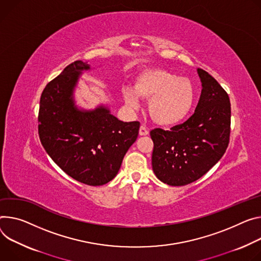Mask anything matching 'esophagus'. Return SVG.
<instances>
[{
	"mask_svg": "<svg viewBox=\"0 0 261 261\" xmlns=\"http://www.w3.org/2000/svg\"><path fill=\"white\" fill-rule=\"evenodd\" d=\"M148 134H149L148 129L145 126H140V128H139V135L140 136H146Z\"/></svg>",
	"mask_w": 261,
	"mask_h": 261,
	"instance_id": "esophagus-1",
	"label": "esophagus"
}]
</instances>
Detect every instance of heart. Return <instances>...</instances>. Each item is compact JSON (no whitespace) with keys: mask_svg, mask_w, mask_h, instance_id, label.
Returning a JSON list of instances; mask_svg holds the SVG:
<instances>
[{"mask_svg":"<svg viewBox=\"0 0 261 261\" xmlns=\"http://www.w3.org/2000/svg\"><path fill=\"white\" fill-rule=\"evenodd\" d=\"M149 101L152 120L161 126L177 125L192 111L196 100V90L188 78L162 68H149L135 79L134 88L125 87L123 97L126 104L137 109L140 98Z\"/></svg>","mask_w":261,"mask_h":261,"instance_id":"1","label":"heart"}]
</instances>
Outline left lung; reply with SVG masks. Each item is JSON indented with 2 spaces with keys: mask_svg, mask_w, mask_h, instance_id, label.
I'll return each instance as SVG.
<instances>
[{
  "mask_svg": "<svg viewBox=\"0 0 261 261\" xmlns=\"http://www.w3.org/2000/svg\"><path fill=\"white\" fill-rule=\"evenodd\" d=\"M202 91L195 113L169 130L154 129L152 168L156 177L183 186L205 175L223 157L229 144L231 104L228 93L205 70L198 68Z\"/></svg>",
  "mask_w": 261,
  "mask_h": 261,
  "instance_id": "left-lung-1",
  "label": "left lung"
}]
</instances>
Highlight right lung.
Listing matches in <instances>:
<instances>
[{
    "label": "right lung",
    "mask_w": 261,
    "mask_h": 261,
    "mask_svg": "<svg viewBox=\"0 0 261 261\" xmlns=\"http://www.w3.org/2000/svg\"><path fill=\"white\" fill-rule=\"evenodd\" d=\"M90 68L87 62L77 60L46 84L40 97L38 133L45 152L64 173L99 186L117 175L140 124L120 121L108 105L94 109L77 106L75 89L83 70Z\"/></svg>",
    "instance_id": "obj_1"
}]
</instances>
